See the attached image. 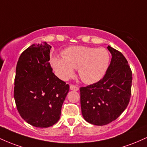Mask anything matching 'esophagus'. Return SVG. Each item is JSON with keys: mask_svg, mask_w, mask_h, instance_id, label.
I'll list each match as a JSON object with an SVG mask.
<instances>
[{"mask_svg": "<svg viewBox=\"0 0 147 147\" xmlns=\"http://www.w3.org/2000/svg\"><path fill=\"white\" fill-rule=\"evenodd\" d=\"M70 90H74V91H78V90H79V88L78 87L76 86V85H70Z\"/></svg>", "mask_w": 147, "mask_h": 147, "instance_id": "34e87169", "label": "esophagus"}]
</instances>
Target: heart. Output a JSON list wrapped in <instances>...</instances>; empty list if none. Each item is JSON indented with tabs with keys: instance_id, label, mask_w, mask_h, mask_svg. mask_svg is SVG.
<instances>
[{
	"instance_id": "heart-1",
	"label": "heart",
	"mask_w": 147,
	"mask_h": 147,
	"mask_svg": "<svg viewBox=\"0 0 147 147\" xmlns=\"http://www.w3.org/2000/svg\"><path fill=\"white\" fill-rule=\"evenodd\" d=\"M62 57H53L51 64L57 76L67 80L78 69L80 79L86 84H94L101 80L110 62V55L104 48L71 46L62 53Z\"/></svg>"
}]
</instances>
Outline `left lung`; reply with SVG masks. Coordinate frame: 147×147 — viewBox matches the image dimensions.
I'll use <instances>...</instances> for the list:
<instances>
[{
    "instance_id": "left-lung-1",
    "label": "left lung",
    "mask_w": 147,
    "mask_h": 147,
    "mask_svg": "<svg viewBox=\"0 0 147 147\" xmlns=\"http://www.w3.org/2000/svg\"><path fill=\"white\" fill-rule=\"evenodd\" d=\"M112 54L106 74L98 82L81 87L82 115L87 122L103 126L121 115L128 106L131 96L132 71L121 52L108 47Z\"/></svg>"
}]
</instances>
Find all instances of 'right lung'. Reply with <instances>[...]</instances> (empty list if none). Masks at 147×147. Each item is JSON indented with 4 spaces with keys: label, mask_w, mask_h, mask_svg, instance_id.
<instances>
[{
    "label": "right lung",
    "mask_w": 147,
    "mask_h": 147,
    "mask_svg": "<svg viewBox=\"0 0 147 147\" xmlns=\"http://www.w3.org/2000/svg\"><path fill=\"white\" fill-rule=\"evenodd\" d=\"M51 47L47 42L32 44L21 53L14 78V97L25 121L48 128L60 119L69 85L53 72L49 61Z\"/></svg>",
    "instance_id": "1"
}]
</instances>
